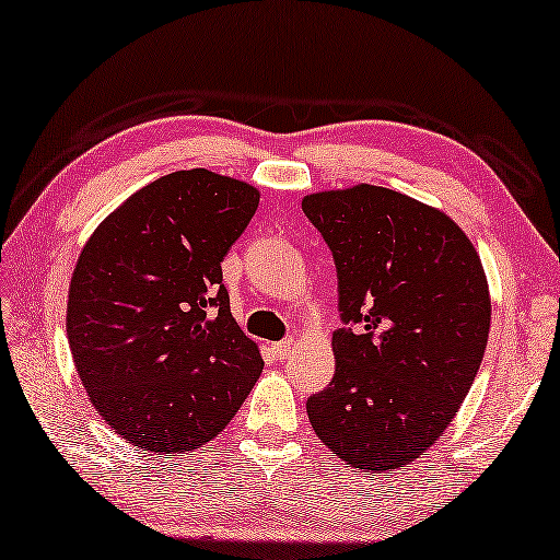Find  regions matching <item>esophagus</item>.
<instances>
[{
  "label": "esophagus",
  "instance_id": "esophagus-1",
  "mask_svg": "<svg viewBox=\"0 0 560 560\" xmlns=\"http://www.w3.org/2000/svg\"><path fill=\"white\" fill-rule=\"evenodd\" d=\"M293 351V341L289 339V341H279V343H273V355H277V359L281 361V359H287V355Z\"/></svg>",
  "mask_w": 560,
  "mask_h": 560
}]
</instances>
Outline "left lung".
<instances>
[{
	"label": "left lung",
	"instance_id": "1",
	"mask_svg": "<svg viewBox=\"0 0 560 560\" xmlns=\"http://www.w3.org/2000/svg\"><path fill=\"white\" fill-rule=\"evenodd\" d=\"M331 249L343 325L335 377L307 399L315 435L373 474L419 459L479 373L491 295L471 241L447 213L355 185L303 199Z\"/></svg>",
	"mask_w": 560,
	"mask_h": 560
}]
</instances>
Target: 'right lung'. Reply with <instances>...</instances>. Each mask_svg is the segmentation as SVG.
I'll list each match as a JSON object with an SVG mask.
<instances>
[{
  "mask_svg": "<svg viewBox=\"0 0 560 560\" xmlns=\"http://www.w3.org/2000/svg\"><path fill=\"white\" fill-rule=\"evenodd\" d=\"M257 205V187L235 177L177 171L141 187L81 249L69 349L93 409L139 450L209 443L265 368L221 271Z\"/></svg>",
  "mask_w": 560,
  "mask_h": 560,
  "instance_id": "obj_1",
  "label": "right lung"
}]
</instances>
